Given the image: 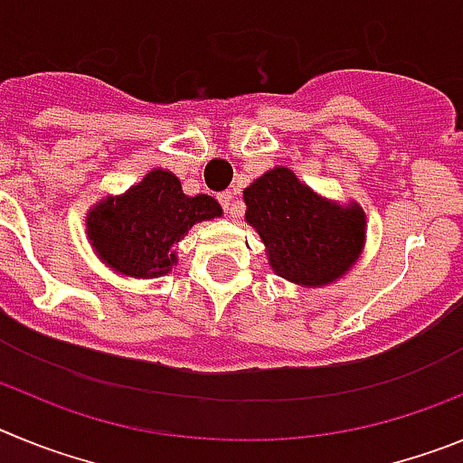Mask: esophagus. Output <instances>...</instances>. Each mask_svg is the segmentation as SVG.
<instances>
[{"label": "esophagus", "mask_w": 463, "mask_h": 463, "mask_svg": "<svg viewBox=\"0 0 463 463\" xmlns=\"http://www.w3.org/2000/svg\"><path fill=\"white\" fill-rule=\"evenodd\" d=\"M218 199H220V203H222V208L229 213V215H239V206H236V202H234V192H229V190L222 192Z\"/></svg>", "instance_id": "obj_1"}]
</instances>
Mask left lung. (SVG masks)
I'll return each mask as SVG.
<instances>
[{
  "mask_svg": "<svg viewBox=\"0 0 463 463\" xmlns=\"http://www.w3.org/2000/svg\"><path fill=\"white\" fill-rule=\"evenodd\" d=\"M245 220L260 232L278 276L320 288L350 269L364 245V211L341 208L276 166L245 187Z\"/></svg>",
  "mask_w": 463,
  "mask_h": 463,
  "instance_id": "obj_1",
  "label": "left lung"
}]
</instances>
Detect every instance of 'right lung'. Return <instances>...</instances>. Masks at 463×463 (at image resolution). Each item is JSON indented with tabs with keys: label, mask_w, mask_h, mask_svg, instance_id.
<instances>
[{
	"label": "right lung",
	"mask_w": 463,
	"mask_h": 463,
	"mask_svg": "<svg viewBox=\"0 0 463 463\" xmlns=\"http://www.w3.org/2000/svg\"><path fill=\"white\" fill-rule=\"evenodd\" d=\"M222 215L208 194H183L171 171L155 169L118 199H106L88 215V236L113 271L155 278L175 264L174 243L192 224Z\"/></svg>",
	"instance_id": "obj_1"
}]
</instances>
